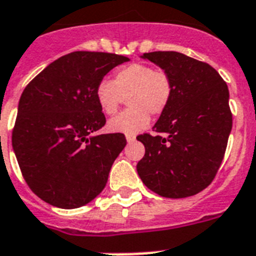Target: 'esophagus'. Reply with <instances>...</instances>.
Here are the masks:
<instances>
[{
  "instance_id": "esophagus-1",
  "label": "esophagus",
  "mask_w": 256,
  "mask_h": 256,
  "mask_svg": "<svg viewBox=\"0 0 256 256\" xmlns=\"http://www.w3.org/2000/svg\"><path fill=\"white\" fill-rule=\"evenodd\" d=\"M126 142H128V144H130V142H134V141L136 140L134 134H126Z\"/></svg>"
}]
</instances>
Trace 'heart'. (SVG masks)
<instances>
[{
	"instance_id": "heart-1",
	"label": "heart",
	"mask_w": 256,
	"mask_h": 256,
	"mask_svg": "<svg viewBox=\"0 0 256 256\" xmlns=\"http://www.w3.org/2000/svg\"><path fill=\"white\" fill-rule=\"evenodd\" d=\"M173 96V82L169 74L145 63H132L118 68L114 80L102 79L96 84L95 98L103 114L118 112L124 98L128 110L110 120L108 130L134 134L148 126L150 115H161Z\"/></svg>"
}]
</instances>
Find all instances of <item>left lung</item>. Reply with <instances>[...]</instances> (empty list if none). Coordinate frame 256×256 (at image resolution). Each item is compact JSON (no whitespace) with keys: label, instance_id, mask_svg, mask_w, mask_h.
Segmentation results:
<instances>
[{"label":"left lung","instance_id":"8db88e82","mask_svg":"<svg viewBox=\"0 0 256 256\" xmlns=\"http://www.w3.org/2000/svg\"><path fill=\"white\" fill-rule=\"evenodd\" d=\"M141 58L169 74L173 96L153 126L166 136H138L145 146L138 173L158 196L190 197L210 185L224 160L232 126L228 84L210 64L177 51Z\"/></svg>","mask_w":256,"mask_h":256}]
</instances>
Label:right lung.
<instances>
[{"label":"right lung","instance_id":"obj_1","mask_svg":"<svg viewBox=\"0 0 256 256\" xmlns=\"http://www.w3.org/2000/svg\"><path fill=\"white\" fill-rule=\"evenodd\" d=\"M130 58L75 51L56 59L32 79L18 103L13 150L28 188L60 209L87 205L102 193L122 134H98L106 116L96 84Z\"/></svg>","mask_w":256,"mask_h":256}]
</instances>
